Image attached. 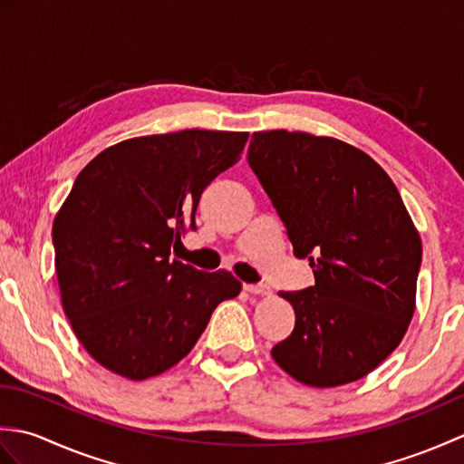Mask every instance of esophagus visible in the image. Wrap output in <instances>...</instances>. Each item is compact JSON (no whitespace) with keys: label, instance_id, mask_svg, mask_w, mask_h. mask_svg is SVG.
I'll return each instance as SVG.
<instances>
[{"label":"esophagus","instance_id":"1","mask_svg":"<svg viewBox=\"0 0 464 464\" xmlns=\"http://www.w3.org/2000/svg\"><path fill=\"white\" fill-rule=\"evenodd\" d=\"M245 291L251 293V295H269L271 293L269 285H263V283H259V285H245Z\"/></svg>","mask_w":464,"mask_h":464}]
</instances>
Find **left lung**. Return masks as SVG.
<instances>
[{"label": "left lung", "mask_w": 464, "mask_h": 464, "mask_svg": "<svg viewBox=\"0 0 464 464\" xmlns=\"http://www.w3.org/2000/svg\"><path fill=\"white\" fill-rule=\"evenodd\" d=\"M247 161L314 275L313 287L281 293L295 329L273 359L309 387L362 379L399 347L415 313L422 247L399 189L367 153L333 137L253 133Z\"/></svg>", "instance_id": "left-lung-1"}]
</instances>
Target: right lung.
Instances as JSON below:
<instances>
[{
	"label": "right lung",
	"mask_w": 464,
	"mask_h": 464,
	"mask_svg": "<svg viewBox=\"0 0 464 464\" xmlns=\"http://www.w3.org/2000/svg\"><path fill=\"white\" fill-rule=\"evenodd\" d=\"M247 140L203 130L135 137L77 175L53 221L55 273L73 333L105 369L131 381L171 369L217 304L239 295L231 273L169 257L195 229L203 189L241 160Z\"/></svg>",
	"instance_id": "obj_1"
}]
</instances>
